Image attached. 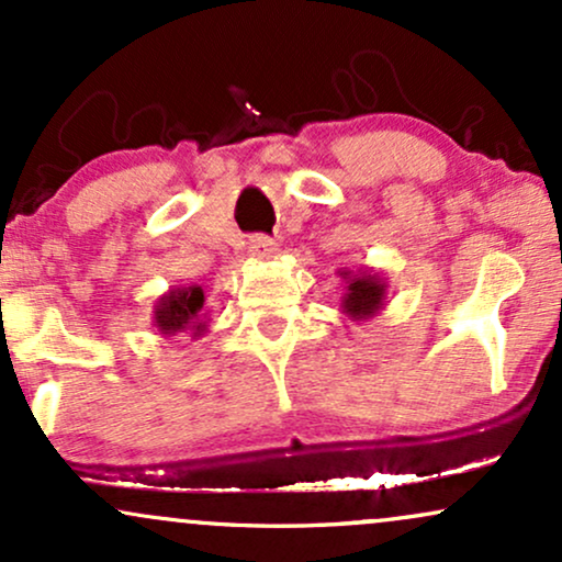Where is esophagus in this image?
I'll list each match as a JSON object with an SVG mask.
<instances>
[{"instance_id":"1","label":"esophagus","mask_w":562,"mask_h":562,"mask_svg":"<svg viewBox=\"0 0 562 562\" xmlns=\"http://www.w3.org/2000/svg\"><path fill=\"white\" fill-rule=\"evenodd\" d=\"M248 254L254 256V259L267 261V259H272V256L277 254V243L269 240V237H263V235H256L254 240L248 243Z\"/></svg>"}]
</instances>
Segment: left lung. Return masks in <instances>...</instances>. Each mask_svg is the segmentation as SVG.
Masks as SVG:
<instances>
[{"mask_svg": "<svg viewBox=\"0 0 562 562\" xmlns=\"http://www.w3.org/2000/svg\"><path fill=\"white\" fill-rule=\"evenodd\" d=\"M338 277L346 282V293L340 295V308L351 322H364L375 317L385 306L389 282L378 269H338Z\"/></svg>", "mask_w": 562, "mask_h": 562, "instance_id": "8db88e82", "label": "left lung"}]
</instances>
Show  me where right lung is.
Wrapping results in <instances>:
<instances>
[{"label":"right lung","instance_id":"1","mask_svg":"<svg viewBox=\"0 0 562 562\" xmlns=\"http://www.w3.org/2000/svg\"><path fill=\"white\" fill-rule=\"evenodd\" d=\"M153 325H156V330L164 338H171V335L179 333H190L192 338H200V335L209 330L203 288L173 285L153 306Z\"/></svg>","mask_w":562,"mask_h":562}]
</instances>
